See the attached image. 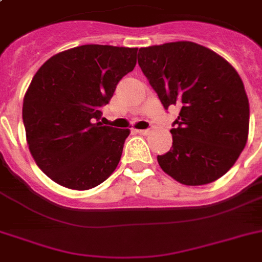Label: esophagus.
I'll return each mask as SVG.
<instances>
[{
    "label": "esophagus",
    "instance_id": "esophagus-1",
    "mask_svg": "<svg viewBox=\"0 0 262 262\" xmlns=\"http://www.w3.org/2000/svg\"><path fill=\"white\" fill-rule=\"evenodd\" d=\"M137 133H139V135H143V136H147L148 133H149V129H137Z\"/></svg>",
    "mask_w": 262,
    "mask_h": 262
}]
</instances>
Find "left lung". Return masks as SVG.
Returning a JSON list of instances; mask_svg holds the SVG:
<instances>
[{
	"label": "left lung",
	"instance_id": "left-lung-1",
	"mask_svg": "<svg viewBox=\"0 0 262 262\" xmlns=\"http://www.w3.org/2000/svg\"><path fill=\"white\" fill-rule=\"evenodd\" d=\"M137 59L164 108L179 107L171 149L158 155L162 170L189 186L223 177L249 135V99L235 69L193 42L143 47Z\"/></svg>",
	"mask_w": 262,
	"mask_h": 262
}]
</instances>
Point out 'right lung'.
I'll use <instances>...</instances> for the list:
<instances>
[{"label": "right lung", "instance_id": "add662e5", "mask_svg": "<svg viewBox=\"0 0 262 262\" xmlns=\"http://www.w3.org/2000/svg\"><path fill=\"white\" fill-rule=\"evenodd\" d=\"M137 49L84 45L47 59L23 102L32 158L61 186L88 190L119 163L129 129L103 126L100 107L136 67Z\"/></svg>", "mask_w": 262, "mask_h": 262}]
</instances>
